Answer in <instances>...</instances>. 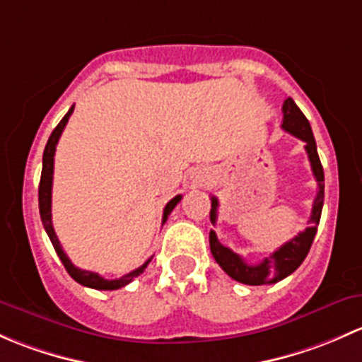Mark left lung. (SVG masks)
<instances>
[{"mask_svg":"<svg viewBox=\"0 0 362 362\" xmlns=\"http://www.w3.org/2000/svg\"><path fill=\"white\" fill-rule=\"evenodd\" d=\"M282 129L286 132L293 134L294 137L301 139L305 143V150H307L308 160H310L312 173H314L315 181H317V195H315L314 206H312L310 218H308V228L298 233L296 237L286 242L284 245L272 252L270 256L263 258L259 263H247L242 256L233 252L232 249L225 247L221 242L216 237V232L209 233V244H211V252L214 256L216 263L226 272L232 279L237 282L247 286H264V284H275V282L282 281L288 275H291L303 259L307 258L310 245L314 242L315 233H317V226L320 221V212H322L324 204V170L320 165V160L317 155V144H315L314 134H312V127L308 124L307 117L301 113L300 107L291 98H288L282 104ZM218 199L211 197V221L212 225L218 218Z\"/></svg>","mask_w":362,"mask_h":362,"instance_id":"obj_1","label":"left lung"}]
</instances>
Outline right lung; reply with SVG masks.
Returning a JSON list of instances; mask_svg holds the SVG:
<instances>
[{"instance_id":"add662e5","label":"right lung","mask_w":362,"mask_h":362,"mask_svg":"<svg viewBox=\"0 0 362 362\" xmlns=\"http://www.w3.org/2000/svg\"><path fill=\"white\" fill-rule=\"evenodd\" d=\"M73 110L74 106L69 107L68 113L64 115V118H62L61 122H59V125L55 127L54 132L50 134V137H48V143L47 146H45V151H43V169H42V180H40V189H38V200H40V216H42V223L45 226V230H47L48 237H50V242L52 245H54L55 252H57V256L61 258L62 264H64V268L68 270V274L71 277L74 279V281L78 282V284L81 286H87V288H92V289H103V291H113V289H120L124 288V286L129 284V282H132L134 279L137 277V275H141L144 272V268L148 267V263L151 262V256L148 262H144L141 264L139 268H136V270L129 272V274L124 275V277L120 279H113V281H107V279L100 277L99 274H94V272H88V270H81V268L74 267L73 263H71V259L66 256V252L62 251V245L61 242H59L57 235H55V230H54V225H52V181H54V155H55V146H57L59 143V137H61L62 130H64L66 124H68L69 117L73 115ZM181 200V195H176L174 197L170 202H167L165 209H163V218H162V225L167 221V216L173 212V209L177 206V202Z\"/></svg>"}]
</instances>
